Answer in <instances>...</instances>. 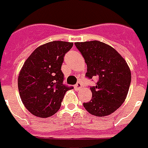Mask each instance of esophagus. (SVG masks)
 <instances>
[{
    "instance_id": "esophagus-1",
    "label": "esophagus",
    "mask_w": 148,
    "mask_h": 148,
    "mask_svg": "<svg viewBox=\"0 0 148 148\" xmlns=\"http://www.w3.org/2000/svg\"><path fill=\"white\" fill-rule=\"evenodd\" d=\"M81 88H82V84H81V83H80V82H77V83L75 84V86H74V88H75L77 90H80Z\"/></svg>"
}]
</instances>
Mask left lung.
<instances>
[{
    "label": "left lung",
    "instance_id": "left-lung-1",
    "mask_svg": "<svg viewBox=\"0 0 148 148\" xmlns=\"http://www.w3.org/2000/svg\"><path fill=\"white\" fill-rule=\"evenodd\" d=\"M87 64L86 77H97L90 87L92 99L83 105L96 117L111 114L126 99L131 81V74L126 60L114 48L98 40L76 42Z\"/></svg>",
    "mask_w": 148,
    "mask_h": 148
}]
</instances>
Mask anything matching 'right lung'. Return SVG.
Segmentation results:
<instances>
[{
  "label": "right lung",
  "instance_id": "add662e5",
  "mask_svg": "<svg viewBox=\"0 0 148 148\" xmlns=\"http://www.w3.org/2000/svg\"><path fill=\"white\" fill-rule=\"evenodd\" d=\"M73 43L54 40L37 47L18 76V90L24 107L34 116L48 117L58 112L65 93L73 87L63 84L61 65Z\"/></svg>",
  "mask_w": 148,
  "mask_h": 148
}]
</instances>
